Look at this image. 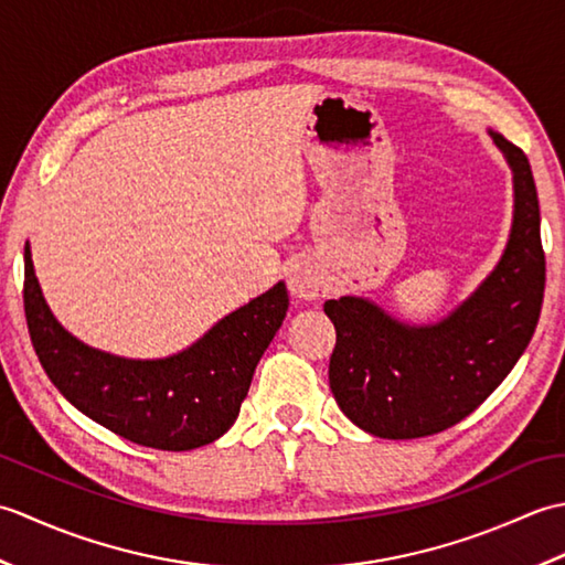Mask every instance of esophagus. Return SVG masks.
I'll list each match as a JSON object with an SVG mask.
<instances>
[{"label":"esophagus","instance_id":"obj_1","mask_svg":"<svg viewBox=\"0 0 565 565\" xmlns=\"http://www.w3.org/2000/svg\"><path fill=\"white\" fill-rule=\"evenodd\" d=\"M286 281H289V291L298 301H316V298L322 294V281L320 271L313 267L310 262H296L289 267V274H286Z\"/></svg>","mask_w":565,"mask_h":565}]
</instances>
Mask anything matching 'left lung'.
<instances>
[{"label":"left lung","instance_id":"left-lung-1","mask_svg":"<svg viewBox=\"0 0 565 565\" xmlns=\"http://www.w3.org/2000/svg\"><path fill=\"white\" fill-rule=\"evenodd\" d=\"M512 172V227L498 264L437 322L398 320L362 296L326 301L338 330L330 388L352 423L381 439L437 435L471 415L530 344L542 313L546 262L526 154L488 130Z\"/></svg>","mask_w":565,"mask_h":565}]
</instances>
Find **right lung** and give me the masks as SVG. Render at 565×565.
<instances>
[{
	"instance_id": "1",
	"label": "right lung",
	"mask_w": 565,
	"mask_h": 565,
	"mask_svg": "<svg viewBox=\"0 0 565 565\" xmlns=\"http://www.w3.org/2000/svg\"><path fill=\"white\" fill-rule=\"evenodd\" d=\"M23 310L47 379L79 413L142 447L189 451L233 427L255 366L289 310V294L284 281L274 284L186 350L128 359L84 344L60 326L35 279L26 243Z\"/></svg>"
}]
</instances>
